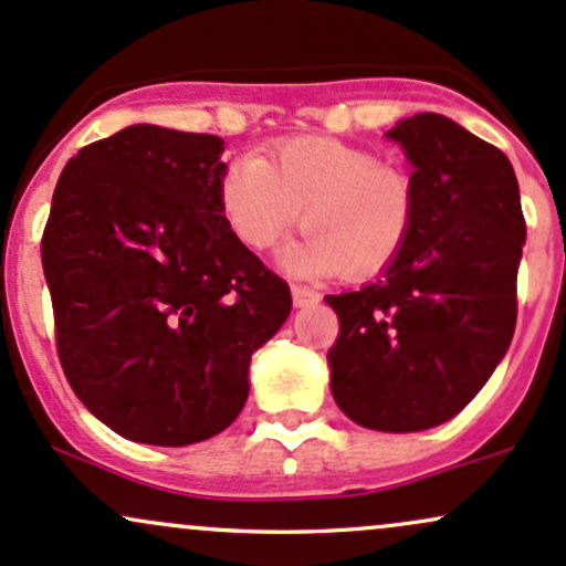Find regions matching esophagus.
<instances>
[{
    "label": "esophagus",
    "mask_w": 566,
    "mask_h": 566,
    "mask_svg": "<svg viewBox=\"0 0 566 566\" xmlns=\"http://www.w3.org/2000/svg\"><path fill=\"white\" fill-rule=\"evenodd\" d=\"M291 296H294L296 307H310V304L321 302V294L313 289H307V285H291Z\"/></svg>",
    "instance_id": "34e87169"
}]
</instances>
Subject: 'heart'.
<instances>
[{"instance_id":"1","label":"heart","mask_w":566,"mask_h":566,"mask_svg":"<svg viewBox=\"0 0 566 566\" xmlns=\"http://www.w3.org/2000/svg\"><path fill=\"white\" fill-rule=\"evenodd\" d=\"M219 206L240 243L262 251L289 227L307 232L281 251L296 275L366 277L401 253L417 219V189L403 168L334 138H289L270 160L243 151L219 184Z\"/></svg>"}]
</instances>
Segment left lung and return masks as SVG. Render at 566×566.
Here are the masks:
<instances>
[{
	"instance_id": "obj_1",
	"label": "left lung",
	"mask_w": 566,
	"mask_h": 566,
	"mask_svg": "<svg viewBox=\"0 0 566 566\" xmlns=\"http://www.w3.org/2000/svg\"><path fill=\"white\" fill-rule=\"evenodd\" d=\"M387 138L415 168L417 219L377 281L326 296L339 317L328 366L353 422L417 433L460 415L507 353L526 224L497 146L433 112Z\"/></svg>"
}]
</instances>
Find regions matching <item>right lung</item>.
<instances>
[{"mask_svg": "<svg viewBox=\"0 0 566 566\" xmlns=\"http://www.w3.org/2000/svg\"><path fill=\"white\" fill-rule=\"evenodd\" d=\"M224 142L130 125L66 163L42 234L69 385L114 433L187 447L249 398L291 291L227 227Z\"/></svg>", "mask_w": 566, "mask_h": 566, "instance_id": "1", "label": "right lung"}]
</instances>
